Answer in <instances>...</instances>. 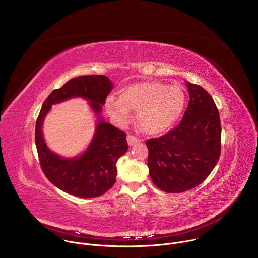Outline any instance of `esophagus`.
I'll return each mask as SVG.
<instances>
[{
	"instance_id": "34e87169",
	"label": "esophagus",
	"mask_w": 258,
	"mask_h": 258,
	"mask_svg": "<svg viewBox=\"0 0 258 258\" xmlns=\"http://www.w3.org/2000/svg\"><path fill=\"white\" fill-rule=\"evenodd\" d=\"M126 139H127V143H128L130 146H133V145H135L136 143L141 142V140H140L139 138H137V137H135V136H133V135H128Z\"/></svg>"
}]
</instances>
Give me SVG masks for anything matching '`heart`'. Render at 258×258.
Returning <instances> with one entry per match:
<instances>
[{"instance_id": "b5f03b06", "label": "heart", "mask_w": 258, "mask_h": 258, "mask_svg": "<svg viewBox=\"0 0 258 258\" xmlns=\"http://www.w3.org/2000/svg\"><path fill=\"white\" fill-rule=\"evenodd\" d=\"M186 106V94L179 86L159 82L131 84L119 91V100L109 98L108 113L119 122L131 118V110L138 112L144 132L160 135L169 131L180 118Z\"/></svg>"}]
</instances>
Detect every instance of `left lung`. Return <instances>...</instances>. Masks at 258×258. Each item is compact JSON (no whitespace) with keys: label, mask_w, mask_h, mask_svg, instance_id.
<instances>
[{"label":"left lung","mask_w":258,"mask_h":258,"mask_svg":"<svg viewBox=\"0 0 258 258\" xmlns=\"http://www.w3.org/2000/svg\"><path fill=\"white\" fill-rule=\"evenodd\" d=\"M186 85L190 101L180 123L167 134L146 142L151 179L166 193H181L200 185L220 156L218 109L202 87L189 82Z\"/></svg>","instance_id":"left-lung-1"}]
</instances>
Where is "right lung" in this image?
I'll return each instance as SVG.
<instances>
[{
  "label": "right lung",
  "instance_id": "obj_1",
  "mask_svg": "<svg viewBox=\"0 0 258 258\" xmlns=\"http://www.w3.org/2000/svg\"><path fill=\"white\" fill-rule=\"evenodd\" d=\"M112 88L113 84L105 76L92 75L72 79L48 96L36 119L35 146L41 168L54 186L70 195L93 198L112 188L117 173L116 162L128 148L126 134L99 116L96 134L87 151L80 157L64 159L51 152L44 141V118L53 104L75 97L90 101L94 112L99 115Z\"/></svg>",
  "mask_w": 258,
  "mask_h": 258
}]
</instances>
